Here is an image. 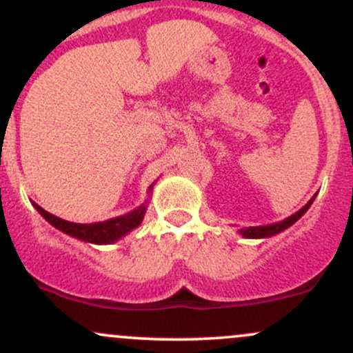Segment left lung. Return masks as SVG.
I'll return each instance as SVG.
<instances>
[{"instance_id":"obj_1","label":"left lung","mask_w":353,"mask_h":353,"mask_svg":"<svg viewBox=\"0 0 353 353\" xmlns=\"http://www.w3.org/2000/svg\"><path fill=\"white\" fill-rule=\"evenodd\" d=\"M315 196H317V194H314V197H312V199L307 202V204L303 205L301 210H297V212L292 214V216L283 219V221H281V222H275V224H269V225H255V228H242V229H239V234H241V236L245 237V239L272 237V236H275V234L282 232V230L289 229L290 225L295 224V222H297L299 219H301L303 214L309 210L312 202H314V199H315Z\"/></svg>"}]
</instances>
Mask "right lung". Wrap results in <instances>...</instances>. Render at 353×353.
Returning <instances> with one entry per match:
<instances>
[{"instance_id":"right-lung-1","label":"right lung","mask_w":353,"mask_h":353,"mask_svg":"<svg viewBox=\"0 0 353 353\" xmlns=\"http://www.w3.org/2000/svg\"><path fill=\"white\" fill-rule=\"evenodd\" d=\"M152 185H149L148 192H152ZM34 209L38 210L41 216L46 219L48 222L56 228L61 232L68 234V236L79 239V241L89 242V244H112V242L119 241L121 237H124L125 234L131 232L132 229L139 228L141 222H143L145 210H148V201L144 204H141L139 208H136L131 212L124 214V216L114 217V219H108L104 222H92V224H76V222H70L64 221V219H59L52 214L44 210L41 205L34 204Z\"/></svg>"}]
</instances>
